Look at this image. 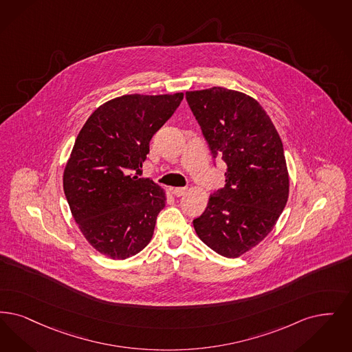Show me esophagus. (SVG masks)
Instances as JSON below:
<instances>
[{"label": "esophagus", "mask_w": 352, "mask_h": 352, "mask_svg": "<svg viewBox=\"0 0 352 352\" xmlns=\"http://www.w3.org/2000/svg\"><path fill=\"white\" fill-rule=\"evenodd\" d=\"M186 192H187L186 187H175V188H173V194L177 197H183Z\"/></svg>", "instance_id": "34e87169"}]
</instances>
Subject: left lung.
<instances>
[{"label": "left lung", "instance_id": "1", "mask_svg": "<svg viewBox=\"0 0 352 352\" xmlns=\"http://www.w3.org/2000/svg\"><path fill=\"white\" fill-rule=\"evenodd\" d=\"M212 157L226 161V186L194 220L199 239L226 258L248 253L276 224L289 194L280 136L250 96L214 86L186 91Z\"/></svg>", "mask_w": 352, "mask_h": 352}]
</instances>
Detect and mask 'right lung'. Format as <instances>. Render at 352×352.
<instances>
[{
    "label": "right lung",
    "instance_id": "1",
    "mask_svg": "<svg viewBox=\"0 0 352 352\" xmlns=\"http://www.w3.org/2000/svg\"><path fill=\"white\" fill-rule=\"evenodd\" d=\"M183 93L131 94L107 100L81 128L63 175L72 216L87 242L111 259L140 253L151 242L166 194L140 178L155 132Z\"/></svg>",
    "mask_w": 352,
    "mask_h": 352
}]
</instances>
